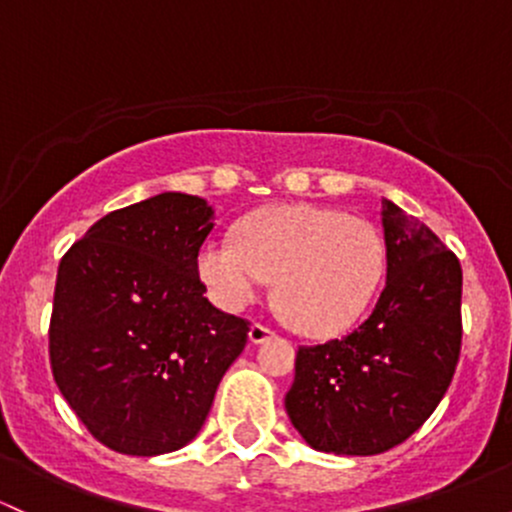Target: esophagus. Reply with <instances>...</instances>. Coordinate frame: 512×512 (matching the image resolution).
Returning <instances> with one entry per match:
<instances>
[{
    "mask_svg": "<svg viewBox=\"0 0 512 512\" xmlns=\"http://www.w3.org/2000/svg\"><path fill=\"white\" fill-rule=\"evenodd\" d=\"M269 338H274V330H269L267 325H262V323H252L250 325V342H252V345H262V342H267Z\"/></svg>",
    "mask_w": 512,
    "mask_h": 512,
    "instance_id": "esophagus-1",
    "label": "esophagus"
}]
</instances>
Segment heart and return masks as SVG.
Segmentation results:
<instances>
[{"label": "heart", "instance_id": "1", "mask_svg": "<svg viewBox=\"0 0 512 512\" xmlns=\"http://www.w3.org/2000/svg\"><path fill=\"white\" fill-rule=\"evenodd\" d=\"M201 282L226 311L255 301L269 279L296 330L333 335L372 303L386 274V243L367 218L320 206H277L250 216L235 238L201 245Z\"/></svg>", "mask_w": 512, "mask_h": 512}]
</instances>
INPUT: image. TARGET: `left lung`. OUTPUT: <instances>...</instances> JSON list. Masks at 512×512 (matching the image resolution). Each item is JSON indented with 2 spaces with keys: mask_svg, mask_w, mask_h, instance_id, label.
Returning <instances> with one entry per match:
<instances>
[{
  "mask_svg": "<svg viewBox=\"0 0 512 512\" xmlns=\"http://www.w3.org/2000/svg\"><path fill=\"white\" fill-rule=\"evenodd\" d=\"M386 286L350 335L299 347L284 398L318 452L369 457L401 445L452 384L462 350V265L415 216L381 201Z\"/></svg>",
  "mask_w": 512,
  "mask_h": 512,
  "instance_id": "left-lung-1",
  "label": "left lung"
}]
</instances>
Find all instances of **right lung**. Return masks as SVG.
Here are the masks:
<instances>
[{
  "mask_svg": "<svg viewBox=\"0 0 512 512\" xmlns=\"http://www.w3.org/2000/svg\"><path fill=\"white\" fill-rule=\"evenodd\" d=\"M213 209L165 192L106 213L58 267L48 350L55 384L114 452L155 457L199 435L250 323L199 279Z\"/></svg>",
  "mask_w": 512,
  "mask_h": 512,
  "instance_id": "1",
  "label": "right lung"
}]
</instances>
